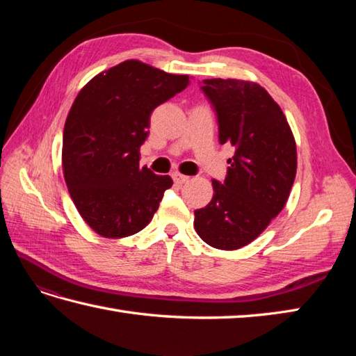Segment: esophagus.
I'll use <instances>...</instances> for the list:
<instances>
[{
    "mask_svg": "<svg viewBox=\"0 0 356 356\" xmlns=\"http://www.w3.org/2000/svg\"><path fill=\"white\" fill-rule=\"evenodd\" d=\"M188 176H184V174H180V172H172V180L176 184H179V185H182V184H185V182H188Z\"/></svg>",
    "mask_w": 356,
    "mask_h": 356,
    "instance_id": "esophagus-1",
    "label": "esophagus"
}]
</instances>
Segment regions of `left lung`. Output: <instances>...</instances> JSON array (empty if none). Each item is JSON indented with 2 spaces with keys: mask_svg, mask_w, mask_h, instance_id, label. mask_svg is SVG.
Masks as SVG:
<instances>
[{
  "mask_svg": "<svg viewBox=\"0 0 356 356\" xmlns=\"http://www.w3.org/2000/svg\"><path fill=\"white\" fill-rule=\"evenodd\" d=\"M218 119V140L236 147L223 184L194 211V228L209 246L234 251L251 243L284 208L297 174V145L283 110L261 86L205 79Z\"/></svg>",
  "mask_w": 356,
  "mask_h": 356,
  "instance_id": "left-lung-1",
  "label": "left lung"
}]
</instances>
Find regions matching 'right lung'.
<instances>
[{"mask_svg": "<svg viewBox=\"0 0 356 356\" xmlns=\"http://www.w3.org/2000/svg\"><path fill=\"white\" fill-rule=\"evenodd\" d=\"M188 74H171L128 59L81 88L63 136V171L84 222L105 238H122L151 222L170 176L139 166L149 115L186 88Z\"/></svg>", "mask_w": 356, "mask_h": 356, "instance_id": "add662e5", "label": "right lung"}]
</instances>
